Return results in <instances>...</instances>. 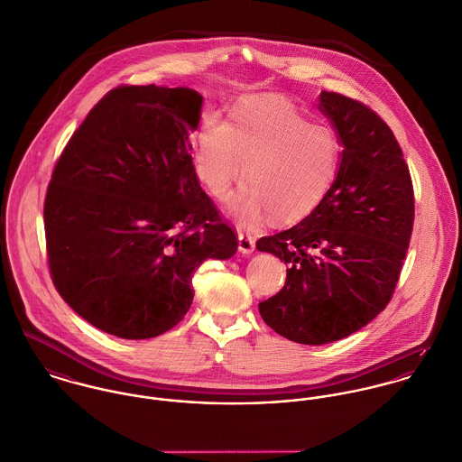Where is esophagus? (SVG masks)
<instances>
[{
    "mask_svg": "<svg viewBox=\"0 0 462 462\" xmlns=\"http://www.w3.org/2000/svg\"><path fill=\"white\" fill-rule=\"evenodd\" d=\"M238 249H240L242 254H251L256 249V240L251 235L240 233L238 235Z\"/></svg>",
    "mask_w": 462,
    "mask_h": 462,
    "instance_id": "obj_1",
    "label": "esophagus"
}]
</instances>
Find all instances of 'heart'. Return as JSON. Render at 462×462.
I'll use <instances>...</instances> for the list:
<instances>
[{"label": "heart", "mask_w": 462, "mask_h": 462, "mask_svg": "<svg viewBox=\"0 0 462 462\" xmlns=\"http://www.w3.org/2000/svg\"><path fill=\"white\" fill-rule=\"evenodd\" d=\"M337 160L336 134L310 125L277 96L249 97L229 123L209 117L196 134V171L211 196L224 198L244 172L245 185L226 204L244 224L260 222L266 213L279 222L310 213L329 190Z\"/></svg>", "instance_id": "heart-1"}]
</instances>
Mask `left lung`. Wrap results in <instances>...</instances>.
<instances>
[{"label":"left lung","instance_id":"left-lung-1","mask_svg":"<svg viewBox=\"0 0 462 462\" xmlns=\"http://www.w3.org/2000/svg\"><path fill=\"white\" fill-rule=\"evenodd\" d=\"M319 108L343 147L336 180L306 218L256 242L288 264L282 290L260 302L262 319L304 345L346 337L386 308L414 222L411 174L390 126L336 92L324 90Z\"/></svg>","mask_w":462,"mask_h":462}]
</instances>
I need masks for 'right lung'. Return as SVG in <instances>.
Returning a JSON list of instances; mask_svg holds the SVG:
<instances>
[{
	"label": "right lung",
	"instance_id": "1",
	"mask_svg": "<svg viewBox=\"0 0 462 462\" xmlns=\"http://www.w3.org/2000/svg\"><path fill=\"white\" fill-rule=\"evenodd\" d=\"M200 106L187 87L121 85L55 165L44 200L51 279L97 329L125 339L172 329L192 306L199 264L238 249L192 163Z\"/></svg>",
	"mask_w": 462,
	"mask_h": 462
}]
</instances>
